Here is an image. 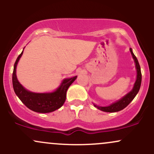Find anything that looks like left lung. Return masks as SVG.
I'll use <instances>...</instances> for the list:
<instances>
[{"instance_id": "obj_1", "label": "left lung", "mask_w": 154, "mask_h": 154, "mask_svg": "<svg viewBox=\"0 0 154 154\" xmlns=\"http://www.w3.org/2000/svg\"><path fill=\"white\" fill-rule=\"evenodd\" d=\"M130 52L133 58L134 61L135 63V67L136 69H137V79L134 84V87L132 88V90L130 93H128V94L122 98L121 99L118 100V101L115 102V103H113L111 104L110 106H98L94 104V106L96 107L97 109H99L100 111H105V112H116V111H119L122 109H125V107H127L130 104V102L134 99V98L136 96V95L138 93L140 88L141 85V80H142V75H141V71H140V66L138 63L136 56L134 55L133 52H132V48H130Z\"/></svg>"}]
</instances>
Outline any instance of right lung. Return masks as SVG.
<instances>
[{
    "mask_svg": "<svg viewBox=\"0 0 154 154\" xmlns=\"http://www.w3.org/2000/svg\"><path fill=\"white\" fill-rule=\"evenodd\" d=\"M22 54L23 51L16 60L12 75V83L16 95L28 109L35 112L49 113L61 108L66 100L67 90L75 80L77 76L63 79L61 85L53 93H32L23 87L19 83L16 75L17 63Z\"/></svg>",
    "mask_w": 154,
    "mask_h": 154,
    "instance_id": "1",
    "label": "right lung"
}]
</instances>
